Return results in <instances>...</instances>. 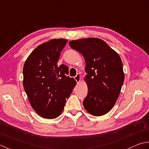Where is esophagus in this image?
<instances>
[{
    "instance_id": "1",
    "label": "esophagus",
    "mask_w": 149,
    "mask_h": 149,
    "mask_svg": "<svg viewBox=\"0 0 149 149\" xmlns=\"http://www.w3.org/2000/svg\"><path fill=\"white\" fill-rule=\"evenodd\" d=\"M74 79H75V80L77 81V82L78 84L80 83V81L81 80V75H80V74L78 73L77 75H76V77H74Z\"/></svg>"
}]
</instances>
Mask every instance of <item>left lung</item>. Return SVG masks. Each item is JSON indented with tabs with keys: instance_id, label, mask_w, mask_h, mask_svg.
Listing matches in <instances>:
<instances>
[{
	"instance_id": "left-lung-1",
	"label": "left lung",
	"mask_w": 149,
	"mask_h": 149,
	"mask_svg": "<svg viewBox=\"0 0 149 149\" xmlns=\"http://www.w3.org/2000/svg\"><path fill=\"white\" fill-rule=\"evenodd\" d=\"M69 44L86 61L84 80L88 93L84 108L93 116L107 114L116 104L125 78L120 56L98 38L72 40Z\"/></svg>"
}]
</instances>
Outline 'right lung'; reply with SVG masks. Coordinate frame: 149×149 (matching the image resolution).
<instances>
[{"label":"right lung","instance_id":"add662e5","mask_svg":"<svg viewBox=\"0 0 149 149\" xmlns=\"http://www.w3.org/2000/svg\"><path fill=\"white\" fill-rule=\"evenodd\" d=\"M67 42L65 39L54 38L39 45L24 65L23 86L30 105L39 116L47 119L61 114L66 98L77 84L68 76V66L57 65Z\"/></svg>","mask_w":149,"mask_h":149}]
</instances>
